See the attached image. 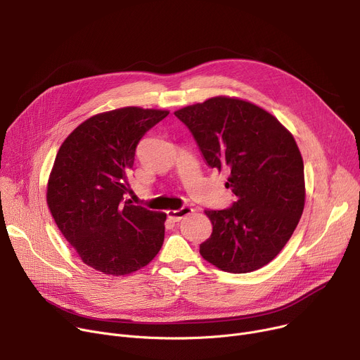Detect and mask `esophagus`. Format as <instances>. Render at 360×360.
<instances>
[{
    "instance_id": "1",
    "label": "esophagus",
    "mask_w": 360,
    "mask_h": 360,
    "mask_svg": "<svg viewBox=\"0 0 360 360\" xmlns=\"http://www.w3.org/2000/svg\"><path fill=\"white\" fill-rule=\"evenodd\" d=\"M194 210L191 209L190 205H184V207H181L179 210H167V217L170 219V220H174V221H179V220H182L184 217H186L188 214H191Z\"/></svg>"
}]
</instances>
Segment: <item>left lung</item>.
<instances>
[{"label":"left lung","mask_w":360,"mask_h":360,"mask_svg":"<svg viewBox=\"0 0 360 360\" xmlns=\"http://www.w3.org/2000/svg\"><path fill=\"white\" fill-rule=\"evenodd\" d=\"M175 117L191 131L207 165L226 169L236 201L205 210L212 236L200 254L228 273L266 266L288 243L305 205L304 160L290 132L271 113L233 98H212Z\"/></svg>","instance_id":"1"}]
</instances>
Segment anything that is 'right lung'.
Masks as SVG:
<instances>
[{
	"label": "right lung",
	"mask_w": 360,
	"mask_h": 360,
	"mask_svg": "<svg viewBox=\"0 0 360 360\" xmlns=\"http://www.w3.org/2000/svg\"><path fill=\"white\" fill-rule=\"evenodd\" d=\"M167 115L136 106L99 113L75 128L56 153L48 207L64 238L94 270L129 274L162 248L166 214L134 205L125 194L140 140Z\"/></svg>",
	"instance_id": "obj_1"
}]
</instances>
